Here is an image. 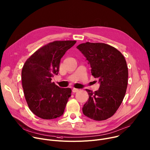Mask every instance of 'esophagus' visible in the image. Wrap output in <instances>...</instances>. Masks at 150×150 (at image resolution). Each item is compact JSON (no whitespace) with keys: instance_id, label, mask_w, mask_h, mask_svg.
<instances>
[{"instance_id":"obj_1","label":"esophagus","mask_w":150,"mask_h":150,"mask_svg":"<svg viewBox=\"0 0 150 150\" xmlns=\"http://www.w3.org/2000/svg\"><path fill=\"white\" fill-rule=\"evenodd\" d=\"M78 91H79V90L77 89V88H74L72 89L73 93H76V92H78Z\"/></svg>"}]
</instances>
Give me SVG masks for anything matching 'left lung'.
Returning a JSON list of instances; mask_svg holds the SVG:
<instances>
[{
    "label": "left lung",
    "instance_id": "left-lung-1",
    "mask_svg": "<svg viewBox=\"0 0 150 150\" xmlns=\"http://www.w3.org/2000/svg\"><path fill=\"white\" fill-rule=\"evenodd\" d=\"M76 48L88 61L92 75L100 83L98 91L86 90L89 98L83 114L96 121L106 120L115 113L125 96L128 83L125 58L115 48L104 43L87 42Z\"/></svg>",
    "mask_w": 150,
    "mask_h": 150
}]
</instances>
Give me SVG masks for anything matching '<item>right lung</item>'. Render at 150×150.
Segmentation results:
<instances>
[{
  "instance_id": "obj_1",
  "label": "right lung",
  "mask_w": 150,
  "mask_h": 150,
  "mask_svg": "<svg viewBox=\"0 0 150 150\" xmlns=\"http://www.w3.org/2000/svg\"><path fill=\"white\" fill-rule=\"evenodd\" d=\"M76 40H56L38 49L25 62L21 72L22 86L30 111L45 120L63 114L70 88H60L51 82L58 75L60 60Z\"/></svg>"
}]
</instances>
